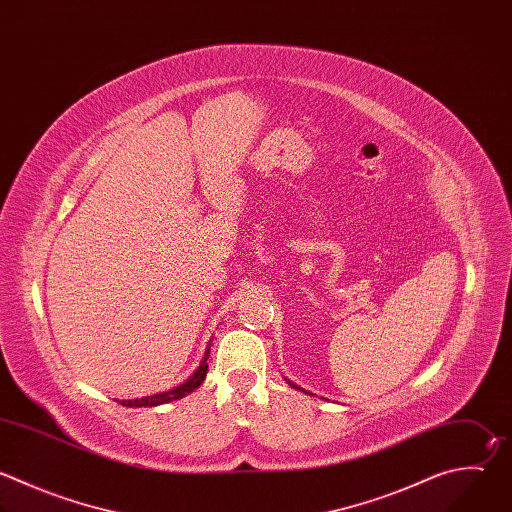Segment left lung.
<instances>
[{
    "instance_id": "8db88e82",
    "label": "left lung",
    "mask_w": 512,
    "mask_h": 512,
    "mask_svg": "<svg viewBox=\"0 0 512 512\" xmlns=\"http://www.w3.org/2000/svg\"><path fill=\"white\" fill-rule=\"evenodd\" d=\"M287 384H289V386H291V388H295V390H301V388H297V386H295V384H293V382H289V380H287Z\"/></svg>"
}]
</instances>
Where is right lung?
Wrapping results in <instances>:
<instances>
[{
  "instance_id": "add662e5",
  "label": "right lung",
  "mask_w": 512,
  "mask_h": 512,
  "mask_svg": "<svg viewBox=\"0 0 512 512\" xmlns=\"http://www.w3.org/2000/svg\"><path fill=\"white\" fill-rule=\"evenodd\" d=\"M209 348H211V344H209ZM209 348H207V352H205L203 362L199 364V368L193 372V376H191L187 382L179 384V386H177V388H173V390L162 392V394L144 396V398H136V400H122L120 404H122V406H126V408H152V406H160V404H168V402L181 400V398H185L187 394L195 392V390L205 382L207 372H209V364H207V358H209V352H211Z\"/></svg>"
}]
</instances>
